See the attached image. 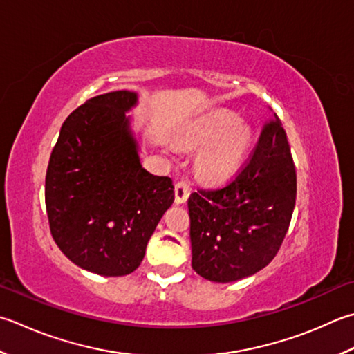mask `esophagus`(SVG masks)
<instances>
[{"label": "esophagus", "mask_w": 354, "mask_h": 354, "mask_svg": "<svg viewBox=\"0 0 354 354\" xmlns=\"http://www.w3.org/2000/svg\"><path fill=\"white\" fill-rule=\"evenodd\" d=\"M190 195V185L187 181H179L175 185V203L184 204Z\"/></svg>", "instance_id": "esophagus-1"}]
</instances>
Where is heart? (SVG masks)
Returning <instances> with one entry per match:
<instances>
[{"label": "heart", "mask_w": 354, "mask_h": 354, "mask_svg": "<svg viewBox=\"0 0 354 354\" xmlns=\"http://www.w3.org/2000/svg\"><path fill=\"white\" fill-rule=\"evenodd\" d=\"M230 113H214L192 124L181 135L185 147L201 150L198 170L212 181L233 176L244 162L252 133Z\"/></svg>", "instance_id": "b5f03b06"}]
</instances>
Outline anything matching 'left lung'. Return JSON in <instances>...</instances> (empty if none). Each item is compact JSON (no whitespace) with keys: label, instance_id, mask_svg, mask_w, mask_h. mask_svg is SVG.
Returning <instances> with one entry per match:
<instances>
[{"label":"left lung","instance_id":"left-lung-1","mask_svg":"<svg viewBox=\"0 0 354 354\" xmlns=\"http://www.w3.org/2000/svg\"><path fill=\"white\" fill-rule=\"evenodd\" d=\"M296 203V169L276 113L239 175L189 198L192 267L204 279L233 282L268 266Z\"/></svg>","mask_w":354,"mask_h":354}]
</instances>
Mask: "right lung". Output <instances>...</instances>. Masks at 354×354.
<instances>
[{
	"mask_svg": "<svg viewBox=\"0 0 354 354\" xmlns=\"http://www.w3.org/2000/svg\"><path fill=\"white\" fill-rule=\"evenodd\" d=\"M138 95L90 98L67 116L46 173L52 236L75 266L101 276L140 267L145 247L175 201L171 179L145 170L126 113Z\"/></svg>",
	"mask_w": 354,
	"mask_h": 354,
	"instance_id": "add662e5",
	"label": "right lung"
}]
</instances>
